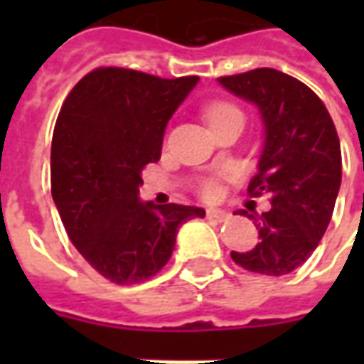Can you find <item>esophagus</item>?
<instances>
[{
	"instance_id": "esophagus-1",
	"label": "esophagus",
	"mask_w": 364,
	"mask_h": 364,
	"mask_svg": "<svg viewBox=\"0 0 364 364\" xmlns=\"http://www.w3.org/2000/svg\"><path fill=\"white\" fill-rule=\"evenodd\" d=\"M206 218L214 222H226L230 218V213H226V210H218V208H208V210H206Z\"/></svg>"
}]
</instances>
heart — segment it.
<instances>
[{"instance_id": "obj_1", "label": "heart", "mask_w": 364, "mask_h": 364, "mask_svg": "<svg viewBox=\"0 0 364 364\" xmlns=\"http://www.w3.org/2000/svg\"><path fill=\"white\" fill-rule=\"evenodd\" d=\"M228 114H242L237 107L230 103H214L208 107V111H206V117H208V122H213L216 119H222V117H228ZM203 195L206 198H213L216 195V185L213 181H206L203 185Z\"/></svg>"}]
</instances>
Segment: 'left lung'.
I'll use <instances>...</instances> for the list:
<instances>
[{"label":"left lung","mask_w":364,"mask_h":364,"mask_svg":"<svg viewBox=\"0 0 364 364\" xmlns=\"http://www.w3.org/2000/svg\"><path fill=\"white\" fill-rule=\"evenodd\" d=\"M218 83L257 107L263 150L247 193L271 195V208L247 214L259 240L232 259L252 273L281 277L300 267L320 244L341 185V146L326 105L296 77L257 68L218 77Z\"/></svg>","instance_id":"8db88e82"}]
</instances>
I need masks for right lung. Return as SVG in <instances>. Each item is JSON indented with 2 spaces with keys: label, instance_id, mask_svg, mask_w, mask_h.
Returning a JSON list of instances; mask_svg holds the SVG:
<instances>
[{
  "label": "right lung",
  "instance_id": "obj_1",
  "mask_svg": "<svg viewBox=\"0 0 364 364\" xmlns=\"http://www.w3.org/2000/svg\"><path fill=\"white\" fill-rule=\"evenodd\" d=\"M198 83L127 68H97L60 109L52 134V198L68 236L97 273L117 284L150 279L166 265L183 222L205 208L138 197L169 119Z\"/></svg>",
  "mask_w": 364,
  "mask_h": 364
}]
</instances>
